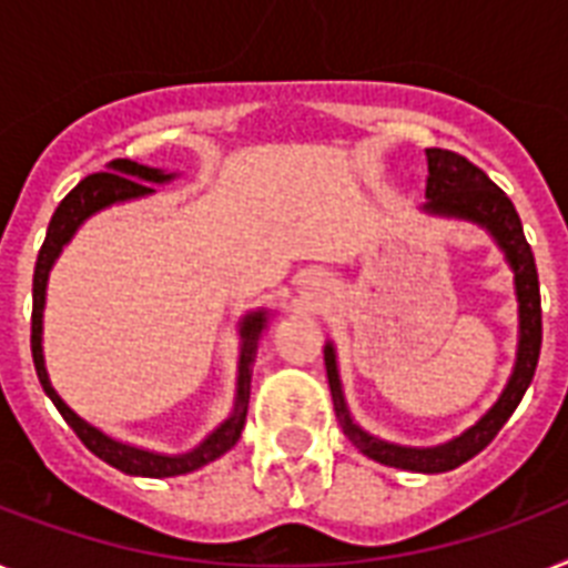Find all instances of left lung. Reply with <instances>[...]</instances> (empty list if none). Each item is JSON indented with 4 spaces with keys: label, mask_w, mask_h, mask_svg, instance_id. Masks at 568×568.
<instances>
[{
    "label": "left lung",
    "mask_w": 568,
    "mask_h": 568,
    "mask_svg": "<svg viewBox=\"0 0 568 568\" xmlns=\"http://www.w3.org/2000/svg\"><path fill=\"white\" fill-rule=\"evenodd\" d=\"M426 204L419 206V212L432 215V219L469 221V224L487 230V236L499 244V251L505 253V262L514 271L519 335H516V362L508 376V385L501 388L499 399L458 437L437 446H403L364 432L353 419L347 399H344L338 356H335L332 341H326L324 362L332 405H335L341 428L353 440V446L367 458L385 464V467L432 476V473H449V469L467 464L469 458H476L478 452L499 435V428L508 423L510 414L516 412V405L523 403L525 390L534 379V371H537L539 344H542V308H539V280L531 244L525 242L523 221L516 215L510 197L478 165H473L467 156L455 154V151L426 149Z\"/></svg>",
    "instance_id": "1"
}]
</instances>
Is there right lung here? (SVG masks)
Returning <instances> with one entry per match:
<instances>
[{"label": "right lung", "instance_id": "1", "mask_svg": "<svg viewBox=\"0 0 568 568\" xmlns=\"http://www.w3.org/2000/svg\"><path fill=\"white\" fill-rule=\"evenodd\" d=\"M178 178V172H165V169H151V165H140L133 160H113L108 163L104 172H95L84 178L72 192H69L60 206L54 210L49 230H45V242L40 247L34 265V308H31V356H34V371L37 379L43 385L45 396L52 399L60 417L67 419L72 432L81 437V444L101 458L110 467H116L124 476H142V478H172V476H186L195 469L206 467L210 460L221 458L224 452L236 446L242 437L244 419H247V403H251V376H253V362L260 353V341L271 324V308H256L239 321V371H236V396H233V412L227 419H221L219 426L212 428L210 435L195 446V449L180 452V455H165V452L142 449V446L124 444L119 437L101 432L99 426L87 423L81 414H75L63 403V396L54 390L49 371H45V356H43V312H45V288H49V274H52L54 262L63 253L78 227L87 219H92L95 212L108 210V206L128 204V201H140V197L154 195V186H165Z\"/></svg>", "mask_w": 568, "mask_h": 568}]
</instances>
